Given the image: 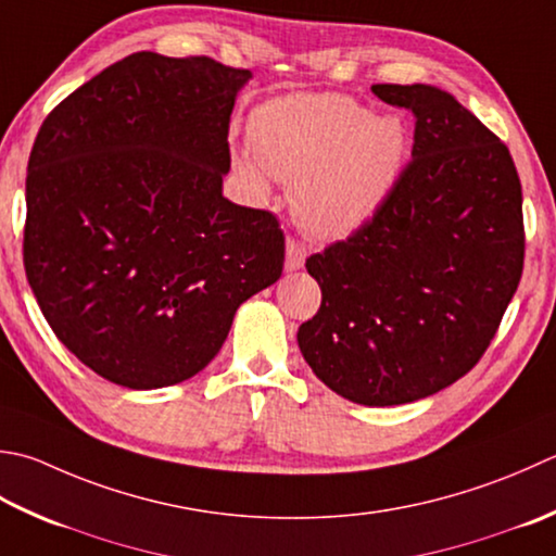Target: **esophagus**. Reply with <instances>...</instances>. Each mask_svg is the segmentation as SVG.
I'll list each match as a JSON object with an SVG mask.
<instances>
[{
	"instance_id": "1",
	"label": "esophagus",
	"mask_w": 556,
	"mask_h": 556,
	"mask_svg": "<svg viewBox=\"0 0 556 556\" xmlns=\"http://www.w3.org/2000/svg\"><path fill=\"white\" fill-rule=\"evenodd\" d=\"M306 255H308L306 245L299 243V241H293V238H289V241H287V260H285V267H287L289 271L301 269L303 263H306Z\"/></svg>"
}]
</instances>
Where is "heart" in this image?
Masks as SVG:
<instances>
[{
  "instance_id": "1",
  "label": "heart",
  "mask_w": 556,
  "mask_h": 556,
  "mask_svg": "<svg viewBox=\"0 0 556 556\" xmlns=\"http://www.w3.org/2000/svg\"><path fill=\"white\" fill-rule=\"evenodd\" d=\"M253 154L238 170L267 194L271 176L293 180L299 222L318 236H346L368 224L395 192L407 161V129L395 115L342 93L275 98L250 115Z\"/></svg>"
}]
</instances>
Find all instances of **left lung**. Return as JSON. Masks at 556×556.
Here are the masks:
<instances>
[{
  "instance_id": "8db88e82",
  "label": "left lung",
  "mask_w": 556,
  "mask_h": 556,
  "mask_svg": "<svg viewBox=\"0 0 556 556\" xmlns=\"http://www.w3.org/2000/svg\"><path fill=\"white\" fill-rule=\"evenodd\" d=\"M417 115L383 210L306 260L320 311L299 350L332 393L366 407L429 397L480 362L523 275V192L504 141L431 84H374Z\"/></svg>"
}]
</instances>
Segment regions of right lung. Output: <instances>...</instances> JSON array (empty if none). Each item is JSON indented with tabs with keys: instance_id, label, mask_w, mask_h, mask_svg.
Listing matches in <instances>:
<instances>
[{
	"instance_id": "1",
	"label": "right lung",
	"mask_w": 556,
	"mask_h": 556,
	"mask_svg": "<svg viewBox=\"0 0 556 556\" xmlns=\"http://www.w3.org/2000/svg\"><path fill=\"white\" fill-rule=\"evenodd\" d=\"M253 79L135 52L46 117L26 178L24 265L52 332L111 383H182L241 303L275 285L285 233L224 198L228 119Z\"/></svg>"
}]
</instances>
